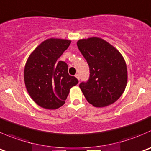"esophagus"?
I'll use <instances>...</instances> for the list:
<instances>
[{"instance_id":"obj_1","label":"esophagus","mask_w":151,"mask_h":151,"mask_svg":"<svg viewBox=\"0 0 151 151\" xmlns=\"http://www.w3.org/2000/svg\"><path fill=\"white\" fill-rule=\"evenodd\" d=\"M75 77H76V78L77 79V80H80V74H75Z\"/></svg>"}]
</instances>
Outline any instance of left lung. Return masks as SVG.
<instances>
[{
    "mask_svg": "<svg viewBox=\"0 0 151 151\" xmlns=\"http://www.w3.org/2000/svg\"><path fill=\"white\" fill-rule=\"evenodd\" d=\"M77 44L90 68L89 80L80 84L85 97L97 108L111 105L126 88L128 71L125 59L114 46L99 37L81 39Z\"/></svg>",
    "mask_w": 151,
    "mask_h": 151,
    "instance_id": "1",
    "label": "left lung"
}]
</instances>
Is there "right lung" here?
Returning a JSON list of instances; mask_svg holds the SVG:
<instances>
[{
    "label": "right lung",
    "instance_id": "obj_1",
    "mask_svg": "<svg viewBox=\"0 0 151 151\" xmlns=\"http://www.w3.org/2000/svg\"><path fill=\"white\" fill-rule=\"evenodd\" d=\"M66 39L49 38L31 53L24 68V82L29 96L46 109L59 108L65 103L70 89L78 83L68 74V65L58 58L71 44Z\"/></svg>",
    "mask_w": 151,
    "mask_h": 151
}]
</instances>
